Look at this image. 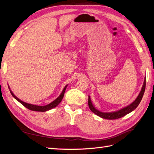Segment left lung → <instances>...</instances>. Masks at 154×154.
I'll return each mask as SVG.
<instances>
[{"instance_id":"left-lung-1","label":"left lung","mask_w":154,"mask_h":154,"mask_svg":"<svg viewBox=\"0 0 154 154\" xmlns=\"http://www.w3.org/2000/svg\"><path fill=\"white\" fill-rule=\"evenodd\" d=\"M145 88H146V78L144 79L142 90L140 92L139 95H138V97H136V100L133 101L131 104H130L129 105L126 106V107L122 108L119 111H115V112H101L100 111H98L97 109L95 108L93 104H92L90 96L88 97L89 107H90V110L93 112H94L95 115H97V116H99V117H100L103 119L112 120V119H117L119 118H121L122 117H124V116H125L126 115L130 113V112H132V111H134V109L138 107L139 103H140L143 95H144Z\"/></svg>"}]
</instances>
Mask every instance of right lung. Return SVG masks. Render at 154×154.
I'll return each instance as SVG.
<instances>
[{
	"label": "right lung",
	"mask_w": 154,
	"mask_h": 154,
	"mask_svg": "<svg viewBox=\"0 0 154 154\" xmlns=\"http://www.w3.org/2000/svg\"><path fill=\"white\" fill-rule=\"evenodd\" d=\"M67 86L68 85H66V86L64 88L63 90L62 91V93L60 94V95H59V97H58L55 100H54L53 102H51V103L48 104V105H44V106H39V105H32V104H29V103H26V102H23L22 101H21L20 100V99H18V97H17L16 95L14 94L12 91L10 90V88L8 86V88L10 90V93H11L12 96L14 97L16 100L17 101H18L20 103H22L24 107H26V108H28V109H29V110L31 111H41V112H45V111H49L50 110V109H53L54 107H56L57 106L59 105L60 101H62L63 98L64 97V92H65V90L67 88Z\"/></svg>",
	"instance_id": "1"
}]
</instances>
